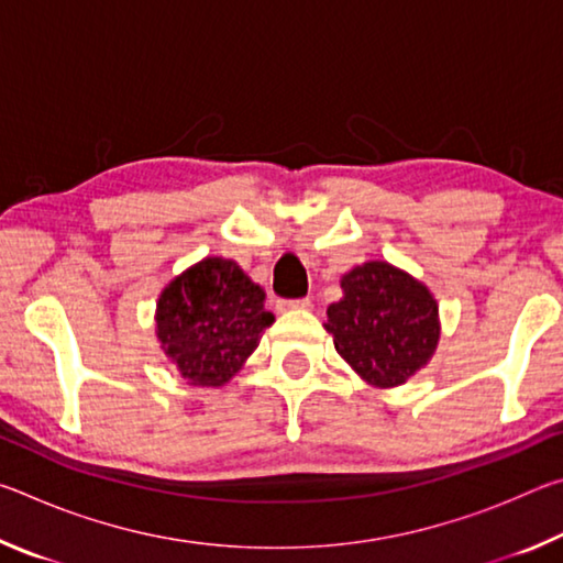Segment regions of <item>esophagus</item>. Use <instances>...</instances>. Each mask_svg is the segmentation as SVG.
Listing matches in <instances>:
<instances>
[{
    "mask_svg": "<svg viewBox=\"0 0 563 563\" xmlns=\"http://www.w3.org/2000/svg\"><path fill=\"white\" fill-rule=\"evenodd\" d=\"M283 308L288 310H310L312 300L310 298H298V300H283Z\"/></svg>",
    "mask_w": 563,
    "mask_h": 563,
    "instance_id": "obj_1",
    "label": "esophagus"
}]
</instances>
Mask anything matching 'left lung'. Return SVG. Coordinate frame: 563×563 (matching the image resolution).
Listing matches in <instances>:
<instances>
[{"mask_svg": "<svg viewBox=\"0 0 563 563\" xmlns=\"http://www.w3.org/2000/svg\"><path fill=\"white\" fill-rule=\"evenodd\" d=\"M342 292L328 308L325 330L355 373L395 387L427 365L440 340V320L422 283L373 261L342 278Z\"/></svg>", "mask_w": 563, "mask_h": 563, "instance_id": "left-lung-1", "label": "left lung"}]
</instances>
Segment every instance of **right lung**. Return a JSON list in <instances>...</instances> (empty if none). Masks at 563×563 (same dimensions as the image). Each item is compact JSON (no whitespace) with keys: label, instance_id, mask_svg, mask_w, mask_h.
I'll return each instance as SVG.
<instances>
[{"label":"right lung","instance_id":"1","mask_svg":"<svg viewBox=\"0 0 563 563\" xmlns=\"http://www.w3.org/2000/svg\"><path fill=\"white\" fill-rule=\"evenodd\" d=\"M263 300L265 292L233 261L206 258L161 292V347L190 385H223L273 325Z\"/></svg>","mask_w":563,"mask_h":563}]
</instances>
